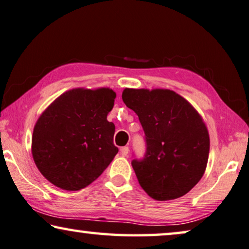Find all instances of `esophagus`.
Here are the masks:
<instances>
[{
    "label": "esophagus",
    "mask_w": 249,
    "mask_h": 249,
    "mask_svg": "<svg viewBox=\"0 0 249 249\" xmlns=\"http://www.w3.org/2000/svg\"><path fill=\"white\" fill-rule=\"evenodd\" d=\"M120 151H121V155L122 156H128V154H129V147L128 146H124V147H122V148L120 149Z\"/></svg>",
    "instance_id": "esophagus-1"
}]
</instances>
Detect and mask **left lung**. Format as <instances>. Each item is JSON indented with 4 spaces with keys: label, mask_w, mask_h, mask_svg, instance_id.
Returning <instances> with one entry per match:
<instances>
[{
    "label": "left lung",
    "mask_w": 249,
    "mask_h": 249,
    "mask_svg": "<svg viewBox=\"0 0 249 249\" xmlns=\"http://www.w3.org/2000/svg\"><path fill=\"white\" fill-rule=\"evenodd\" d=\"M122 100L145 131V157L131 161L140 186L157 201L185 196L208 164L210 138L202 117L171 89H124Z\"/></svg>",
    "instance_id": "8db88e82"
}]
</instances>
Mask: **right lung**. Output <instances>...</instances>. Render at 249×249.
Segmentation results:
<instances>
[{"label": "right lung", "instance_id": "1", "mask_svg": "<svg viewBox=\"0 0 249 249\" xmlns=\"http://www.w3.org/2000/svg\"><path fill=\"white\" fill-rule=\"evenodd\" d=\"M116 92L73 89L58 96L36 122L35 164L59 189L78 191L94 182L118 153L113 122L107 121Z\"/></svg>", "mask_w": 249, "mask_h": 249}]
</instances>
